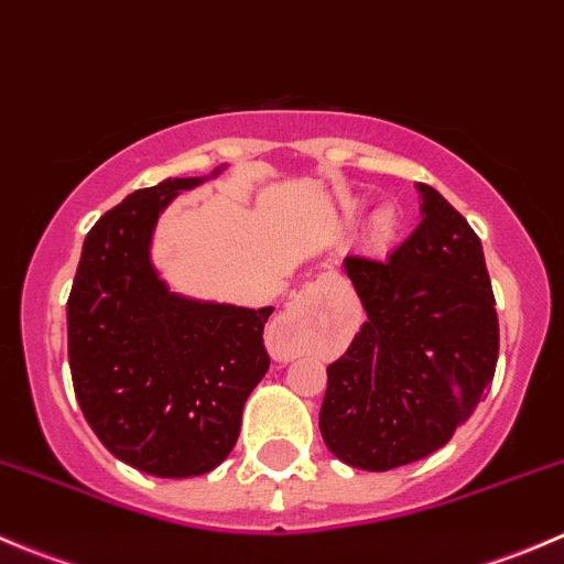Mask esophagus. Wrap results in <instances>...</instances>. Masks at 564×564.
Masks as SVG:
<instances>
[{"label":"esophagus","mask_w":564,"mask_h":564,"mask_svg":"<svg viewBox=\"0 0 564 564\" xmlns=\"http://www.w3.org/2000/svg\"><path fill=\"white\" fill-rule=\"evenodd\" d=\"M318 294H322V283H318V281L316 283H308V286H305L303 292L294 294V300L286 305V311H283V314L278 316L275 322H272V327H270V349H272V357H275V360H286V357H289V351H286L289 329H292V324L297 322V318L303 316L305 311H308L311 305L316 303Z\"/></svg>","instance_id":"esophagus-1"}]
</instances>
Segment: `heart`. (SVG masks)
Segmentation results:
<instances>
[{
	"instance_id": "obj_1",
	"label": "heart",
	"mask_w": 564,
	"mask_h": 564,
	"mask_svg": "<svg viewBox=\"0 0 564 564\" xmlns=\"http://www.w3.org/2000/svg\"><path fill=\"white\" fill-rule=\"evenodd\" d=\"M360 213H362V202H355V198H351V202L344 204L346 224H355V220L360 218ZM401 224L403 220H401V213H398V207H392V204H382V207L373 209L371 220H368L366 226L368 242L377 248L390 246V242L398 237V231H401Z\"/></svg>"
}]
</instances>
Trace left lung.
I'll use <instances>...</instances> for the list:
<instances>
[{
  "instance_id": "1",
  "label": "left lung",
  "mask_w": 564,
  "mask_h": 564,
  "mask_svg": "<svg viewBox=\"0 0 564 564\" xmlns=\"http://www.w3.org/2000/svg\"><path fill=\"white\" fill-rule=\"evenodd\" d=\"M417 191L423 218L388 259H344L368 318L327 366L318 431L355 469L388 471L445 447L497 371L480 237L440 191Z\"/></svg>"
}]
</instances>
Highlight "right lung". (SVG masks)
Masks as SVG:
<instances>
[{
    "instance_id": "1",
    "label": "right lung",
    "mask_w": 564,
    "mask_h": 564,
    "mask_svg": "<svg viewBox=\"0 0 564 564\" xmlns=\"http://www.w3.org/2000/svg\"><path fill=\"white\" fill-rule=\"evenodd\" d=\"M213 174H220L215 169ZM198 176L141 187L89 229L67 297L73 390L106 451L155 477L215 469L270 368L272 308L182 297L150 261L152 231Z\"/></svg>"
}]
</instances>
